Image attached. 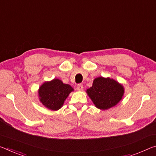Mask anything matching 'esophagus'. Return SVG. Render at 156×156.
I'll return each mask as SVG.
<instances>
[{"label": "esophagus", "mask_w": 156, "mask_h": 156, "mask_svg": "<svg viewBox=\"0 0 156 156\" xmlns=\"http://www.w3.org/2000/svg\"><path fill=\"white\" fill-rule=\"evenodd\" d=\"M76 89H77V90H78V91H82L83 90V84H81V83L78 84L77 87H76Z\"/></svg>", "instance_id": "34e87169"}]
</instances>
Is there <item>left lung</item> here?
<instances>
[{"mask_svg":"<svg viewBox=\"0 0 156 156\" xmlns=\"http://www.w3.org/2000/svg\"><path fill=\"white\" fill-rule=\"evenodd\" d=\"M124 90L122 85L113 79L99 77L94 79L87 94L96 108L107 110L113 107L122 98Z\"/></svg>","mask_w":156,"mask_h":156,"instance_id":"left-lung-1","label":"left lung"}]
</instances>
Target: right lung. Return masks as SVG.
<instances>
[{
	"instance_id": "add662e5",
	"label": "right lung",
	"mask_w": 156,
	"mask_h": 156,
	"mask_svg": "<svg viewBox=\"0 0 156 156\" xmlns=\"http://www.w3.org/2000/svg\"><path fill=\"white\" fill-rule=\"evenodd\" d=\"M73 89L67 84H64L59 79L44 83L39 90V99L45 107L52 110H58Z\"/></svg>"
}]
</instances>
